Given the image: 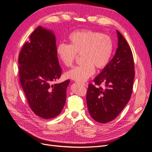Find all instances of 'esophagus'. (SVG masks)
I'll return each mask as SVG.
<instances>
[{
    "mask_svg": "<svg viewBox=\"0 0 152 152\" xmlns=\"http://www.w3.org/2000/svg\"><path fill=\"white\" fill-rule=\"evenodd\" d=\"M80 85H81L82 86H86L87 85L85 83H80Z\"/></svg>",
    "mask_w": 152,
    "mask_h": 152,
    "instance_id": "1",
    "label": "esophagus"
}]
</instances>
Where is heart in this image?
Returning a JSON list of instances; mask_svg holds the SVG:
<instances>
[{
  "mask_svg": "<svg viewBox=\"0 0 152 152\" xmlns=\"http://www.w3.org/2000/svg\"><path fill=\"white\" fill-rule=\"evenodd\" d=\"M70 44L60 43L56 52L63 64L71 67L78 54L83 61L66 72V76L83 82L92 76L96 67L98 69L107 66L113 53L111 38L106 34L91 30H80L72 32L68 37Z\"/></svg>",
  "mask_w": 152,
  "mask_h": 152,
  "instance_id": "b5f03b06",
  "label": "heart"
}]
</instances>
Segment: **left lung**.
Here are the masks:
<instances>
[{"mask_svg":"<svg viewBox=\"0 0 152 152\" xmlns=\"http://www.w3.org/2000/svg\"><path fill=\"white\" fill-rule=\"evenodd\" d=\"M117 34L118 42L114 57L94 78V85L89 84L87 90L89 114L101 123L110 122L118 116L128 103L133 91V54L124 37L118 31ZM102 83L105 85L104 88L99 86Z\"/></svg>","mask_w":152,"mask_h":152,"instance_id":"1","label":"left lung"}]
</instances>
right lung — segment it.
Segmentation results:
<instances>
[{
  "label": "right lung",
  "instance_id": "1",
  "mask_svg": "<svg viewBox=\"0 0 152 152\" xmlns=\"http://www.w3.org/2000/svg\"><path fill=\"white\" fill-rule=\"evenodd\" d=\"M19 75L31 109L44 119L60 114L70 80L53 84L61 76L53 32L39 26L29 36L19 55Z\"/></svg>",
  "mask_w": 152,
  "mask_h": 152
}]
</instances>
